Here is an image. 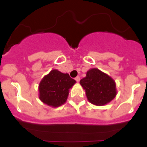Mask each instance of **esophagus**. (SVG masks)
<instances>
[{"label": "esophagus", "instance_id": "1", "mask_svg": "<svg viewBox=\"0 0 147 147\" xmlns=\"http://www.w3.org/2000/svg\"><path fill=\"white\" fill-rule=\"evenodd\" d=\"M75 79H76V81L77 82H78L80 81V77H79V76H77Z\"/></svg>", "mask_w": 147, "mask_h": 147}]
</instances>
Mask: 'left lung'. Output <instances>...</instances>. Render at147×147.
Masks as SVG:
<instances>
[{
	"label": "left lung",
	"mask_w": 147,
	"mask_h": 147,
	"mask_svg": "<svg viewBox=\"0 0 147 147\" xmlns=\"http://www.w3.org/2000/svg\"><path fill=\"white\" fill-rule=\"evenodd\" d=\"M90 102L95 105H105L116 96V85L111 77L98 69L88 71L86 77L80 81Z\"/></svg>",
	"instance_id": "8db88e82"
}]
</instances>
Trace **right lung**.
<instances>
[{"mask_svg": "<svg viewBox=\"0 0 147 147\" xmlns=\"http://www.w3.org/2000/svg\"><path fill=\"white\" fill-rule=\"evenodd\" d=\"M76 83L69 74L52 70L42 78L39 86L40 98L44 104L52 107L63 105L69 95V89Z\"/></svg>", "mask_w": 147, "mask_h": 147, "instance_id": "obj_1", "label": "right lung"}]
</instances>
